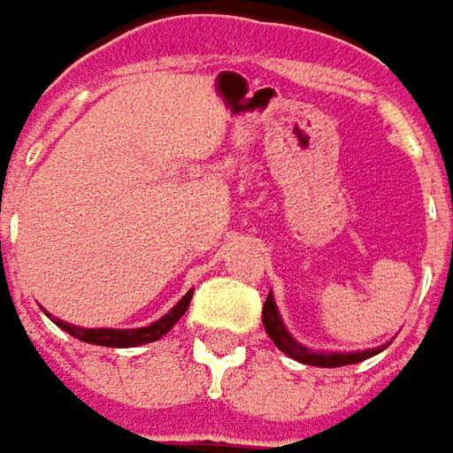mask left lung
Wrapping results in <instances>:
<instances>
[{"label":"left lung","instance_id":"8db88e82","mask_svg":"<svg viewBox=\"0 0 453 453\" xmlns=\"http://www.w3.org/2000/svg\"><path fill=\"white\" fill-rule=\"evenodd\" d=\"M263 326H265V334L271 336V342L284 352L289 355L292 360L297 363H305V365H315V368H342V365H352V363H363L372 355H378L380 349H368V352H331V355H323V352H312L308 347H303L300 342H295L289 336V331L284 328L279 311H276V303H273V295L265 297V305H263Z\"/></svg>","mask_w":453,"mask_h":453}]
</instances>
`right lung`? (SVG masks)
<instances>
[{
	"label": "right lung",
	"instance_id": "1",
	"mask_svg": "<svg viewBox=\"0 0 453 453\" xmlns=\"http://www.w3.org/2000/svg\"><path fill=\"white\" fill-rule=\"evenodd\" d=\"M190 297H193V292H188L161 320H156V323H150L145 328H127V331H119V328H81V326L62 323V320H57V326L65 328L70 336L85 342V344H98V347H138V344H148V342L161 339L185 315L188 305H190Z\"/></svg>",
	"mask_w": 453,
	"mask_h": 453
}]
</instances>
